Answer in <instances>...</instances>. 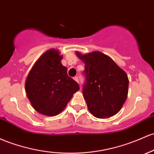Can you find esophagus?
<instances>
[{
	"instance_id": "obj_1",
	"label": "esophagus",
	"mask_w": 154,
	"mask_h": 154,
	"mask_svg": "<svg viewBox=\"0 0 154 154\" xmlns=\"http://www.w3.org/2000/svg\"><path fill=\"white\" fill-rule=\"evenodd\" d=\"M74 80H75L76 82H78V83H79V79H78V77H74Z\"/></svg>"
}]
</instances>
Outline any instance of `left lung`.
Here are the masks:
<instances>
[{
    "mask_svg": "<svg viewBox=\"0 0 154 154\" xmlns=\"http://www.w3.org/2000/svg\"><path fill=\"white\" fill-rule=\"evenodd\" d=\"M76 54L85 63L82 94L88 110L98 118L117 114L127 98V74L110 57L101 52Z\"/></svg>",
    "mask_w": 154,
    "mask_h": 154,
    "instance_id": "obj_1",
    "label": "left lung"
}]
</instances>
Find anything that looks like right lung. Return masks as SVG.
<instances>
[{"label":"right lung","instance_id":"obj_1","mask_svg":"<svg viewBox=\"0 0 154 154\" xmlns=\"http://www.w3.org/2000/svg\"><path fill=\"white\" fill-rule=\"evenodd\" d=\"M62 58L57 50H47L32 67L25 82V92L31 105L47 116L58 115L80 90L78 83L67 74Z\"/></svg>","mask_w":154,"mask_h":154}]
</instances>
